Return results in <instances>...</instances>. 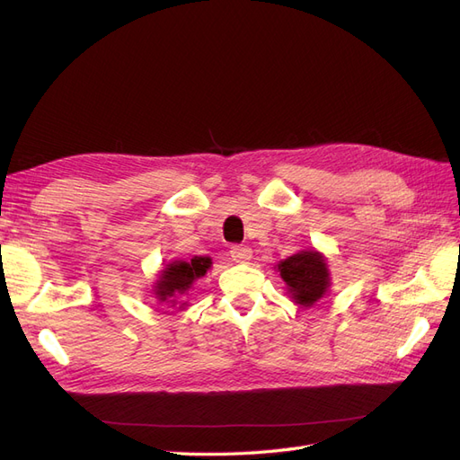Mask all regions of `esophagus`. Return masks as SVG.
<instances>
[{"instance_id":"1","label":"esophagus","mask_w":460,"mask_h":460,"mask_svg":"<svg viewBox=\"0 0 460 460\" xmlns=\"http://www.w3.org/2000/svg\"><path fill=\"white\" fill-rule=\"evenodd\" d=\"M230 257L235 262H247V261H252L253 252H252V247H247V245H234L230 249Z\"/></svg>"}]
</instances>
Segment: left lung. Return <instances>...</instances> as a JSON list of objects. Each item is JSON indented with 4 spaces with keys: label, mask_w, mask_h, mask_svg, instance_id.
I'll return each instance as SVG.
<instances>
[{
    "label": "left lung",
    "mask_w": 460,
    "mask_h": 460,
    "mask_svg": "<svg viewBox=\"0 0 460 460\" xmlns=\"http://www.w3.org/2000/svg\"><path fill=\"white\" fill-rule=\"evenodd\" d=\"M282 280L296 303L311 307L326 294L330 274L324 257L316 252H301L278 264Z\"/></svg>",
    "instance_id": "left-lung-1"
}]
</instances>
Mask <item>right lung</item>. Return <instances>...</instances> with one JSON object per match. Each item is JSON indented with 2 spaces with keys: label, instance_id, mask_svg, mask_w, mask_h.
<instances>
[{
  "label": "right lung",
  "instance_id": "add662e5",
  "mask_svg": "<svg viewBox=\"0 0 460 460\" xmlns=\"http://www.w3.org/2000/svg\"><path fill=\"white\" fill-rule=\"evenodd\" d=\"M208 267H211V259L208 257H193L191 261H176L166 264L155 286V296L161 301L184 296L191 284L207 272Z\"/></svg>",
  "mask_w": 460,
  "mask_h": 460
}]
</instances>
